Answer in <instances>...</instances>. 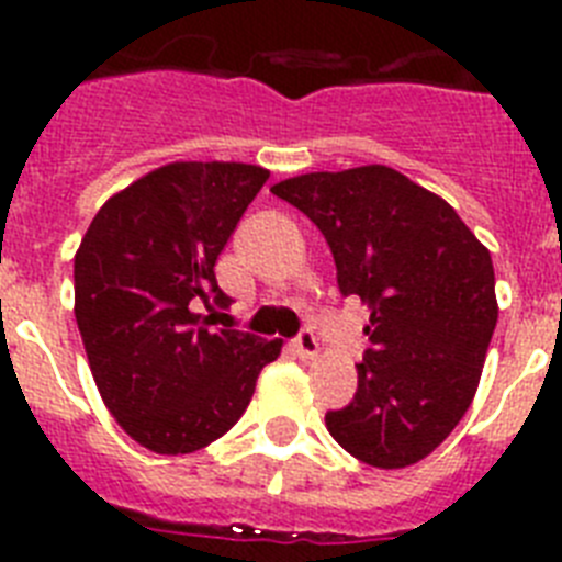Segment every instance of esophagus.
Here are the masks:
<instances>
[{"instance_id":"esophagus-1","label":"esophagus","mask_w":562,"mask_h":562,"mask_svg":"<svg viewBox=\"0 0 562 562\" xmlns=\"http://www.w3.org/2000/svg\"><path fill=\"white\" fill-rule=\"evenodd\" d=\"M317 349H321V346H317V337L312 329H304L301 335L295 337V340H292V351H295L301 360H315Z\"/></svg>"}]
</instances>
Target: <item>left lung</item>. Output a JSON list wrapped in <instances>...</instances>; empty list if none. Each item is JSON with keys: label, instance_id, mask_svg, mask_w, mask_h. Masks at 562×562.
I'll list each match as a JSON object with an SVG mask.
<instances>
[{"label": "left lung", "instance_id": "obj_1", "mask_svg": "<svg viewBox=\"0 0 562 562\" xmlns=\"http://www.w3.org/2000/svg\"><path fill=\"white\" fill-rule=\"evenodd\" d=\"M272 193L315 222L340 292L371 312L355 400L326 414L331 439L380 470L416 464L479 389L498 321L490 250L448 202L389 166L301 173Z\"/></svg>", "mask_w": 562, "mask_h": 562}]
</instances>
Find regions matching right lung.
Instances as JSON below:
<instances>
[{
    "instance_id": "add662e5",
    "label": "right lung",
    "mask_w": 562,
    "mask_h": 562,
    "mask_svg": "<svg viewBox=\"0 0 562 562\" xmlns=\"http://www.w3.org/2000/svg\"><path fill=\"white\" fill-rule=\"evenodd\" d=\"M270 171L168 162L103 202L76 252V321L103 405L137 445L193 453L245 414L281 340L207 329L216 258Z\"/></svg>"
}]
</instances>
